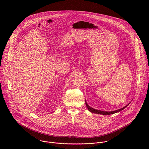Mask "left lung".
Wrapping results in <instances>:
<instances>
[{"instance_id":"8db88e82","label":"left lung","mask_w":149,"mask_h":149,"mask_svg":"<svg viewBox=\"0 0 149 149\" xmlns=\"http://www.w3.org/2000/svg\"><path fill=\"white\" fill-rule=\"evenodd\" d=\"M130 103H129L128 104H127L126 106L119 109H117V110H115V111H101V110H97V109H94L92 107L89 106L88 103H86V100H85V104L86 106V107L88 108V109L92 113H97V114H100V115H111V114H113V113H116V112H118L119 111H121L122 110H123V109H125L126 107H127L129 104H130Z\"/></svg>"}]
</instances>
